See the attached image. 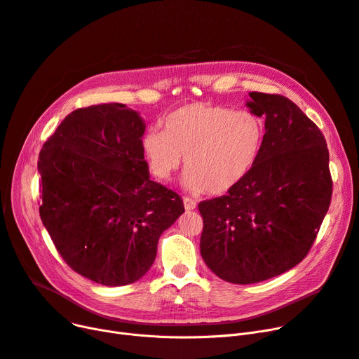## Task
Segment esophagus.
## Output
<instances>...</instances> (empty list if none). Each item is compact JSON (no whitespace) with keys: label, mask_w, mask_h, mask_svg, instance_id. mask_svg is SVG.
Listing matches in <instances>:
<instances>
[{"label":"esophagus","mask_w":359,"mask_h":359,"mask_svg":"<svg viewBox=\"0 0 359 359\" xmlns=\"http://www.w3.org/2000/svg\"><path fill=\"white\" fill-rule=\"evenodd\" d=\"M182 201H184L185 210H194L197 208V203L193 198H190V197H184Z\"/></svg>","instance_id":"esophagus-1"}]
</instances>
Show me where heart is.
Listing matches in <instances>:
<instances>
[{"label":"heart","instance_id":"heart-1","mask_svg":"<svg viewBox=\"0 0 359 359\" xmlns=\"http://www.w3.org/2000/svg\"><path fill=\"white\" fill-rule=\"evenodd\" d=\"M163 131L144 134L150 172L169 181L185 158L184 185L193 193L224 194L241 184L257 163L264 143L263 119L251 111L194 102L169 112Z\"/></svg>","mask_w":359,"mask_h":359}]
</instances>
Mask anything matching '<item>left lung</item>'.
<instances>
[{
    "label": "left lung",
    "instance_id": "8db88e82",
    "mask_svg": "<svg viewBox=\"0 0 359 359\" xmlns=\"http://www.w3.org/2000/svg\"><path fill=\"white\" fill-rule=\"evenodd\" d=\"M264 143L250 175L226 196L201 201L200 252L231 283L267 280L309 254L332 200L329 150L320 128L292 100L251 92Z\"/></svg>",
    "mask_w": 359,
    "mask_h": 359
}]
</instances>
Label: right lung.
Here are the masks:
<instances>
[{
    "mask_svg": "<svg viewBox=\"0 0 359 359\" xmlns=\"http://www.w3.org/2000/svg\"><path fill=\"white\" fill-rule=\"evenodd\" d=\"M144 130L123 104L92 105L67 115L39 153L42 224L68 266L105 286L143 278L184 213L181 197L150 180Z\"/></svg>",
    "mask_w": 359,
    "mask_h": 359,
    "instance_id": "1",
    "label": "right lung"
}]
</instances>
